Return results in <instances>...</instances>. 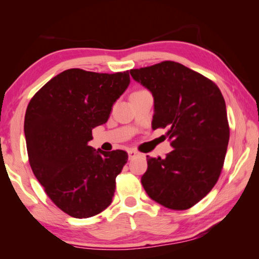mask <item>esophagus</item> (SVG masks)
<instances>
[{
    "mask_svg": "<svg viewBox=\"0 0 259 259\" xmlns=\"http://www.w3.org/2000/svg\"><path fill=\"white\" fill-rule=\"evenodd\" d=\"M139 154H140V153H139V152H137V151H135V150H129V151H128L129 159H134V157L138 156Z\"/></svg>",
    "mask_w": 259,
    "mask_h": 259,
    "instance_id": "1",
    "label": "esophagus"
}]
</instances>
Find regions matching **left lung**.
Returning a JSON list of instances; mask_svg holds the SVG:
<instances>
[{
	"label": "left lung",
	"mask_w": 259,
	"mask_h": 259,
	"mask_svg": "<svg viewBox=\"0 0 259 259\" xmlns=\"http://www.w3.org/2000/svg\"><path fill=\"white\" fill-rule=\"evenodd\" d=\"M130 74L152 94V126L168 129L174 148L165 157L147 156L143 186L165 208H191L212 190L224 164L230 139L224 97L212 81L175 61Z\"/></svg>",
	"instance_id": "left-lung-1"
}]
</instances>
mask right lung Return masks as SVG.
Masks as SVG:
<instances>
[{"label":"right lung","instance_id":"obj_1","mask_svg":"<svg viewBox=\"0 0 259 259\" xmlns=\"http://www.w3.org/2000/svg\"><path fill=\"white\" fill-rule=\"evenodd\" d=\"M130 84L129 71L58 74L30 99L25 115L29 164L48 196L64 212L89 218L111 204L126 152L89 146Z\"/></svg>","mask_w":259,"mask_h":259}]
</instances>
